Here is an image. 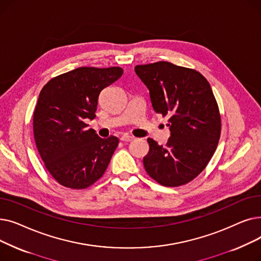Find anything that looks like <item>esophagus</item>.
<instances>
[{"mask_svg":"<svg viewBox=\"0 0 261 261\" xmlns=\"http://www.w3.org/2000/svg\"><path fill=\"white\" fill-rule=\"evenodd\" d=\"M133 140H134V136H131L129 134H123L120 138V141H122V142H131Z\"/></svg>","mask_w":261,"mask_h":261,"instance_id":"1","label":"esophagus"}]
</instances>
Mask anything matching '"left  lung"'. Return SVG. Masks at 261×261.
Returning a JSON list of instances; mask_svg holds the SVG:
<instances>
[{"mask_svg": "<svg viewBox=\"0 0 261 261\" xmlns=\"http://www.w3.org/2000/svg\"><path fill=\"white\" fill-rule=\"evenodd\" d=\"M134 70L149 90L154 111L168 117L170 129L166 146L147 140V173L168 187L193 181L207 166L220 139L221 117L211 85L196 70L167 61Z\"/></svg>", "mask_w": 261, "mask_h": 261, "instance_id": "1", "label": "left lung"}]
</instances>
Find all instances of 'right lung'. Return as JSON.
Segmentation results:
<instances>
[{"label": "right lung", "mask_w": 261, "mask_h": 261, "mask_svg": "<svg viewBox=\"0 0 261 261\" xmlns=\"http://www.w3.org/2000/svg\"><path fill=\"white\" fill-rule=\"evenodd\" d=\"M119 66L78 67L51 78L41 90L34 112V136L39 154L51 176L72 189H85L105 173L118 145L88 129L100 92L119 79Z\"/></svg>", "instance_id": "1"}]
</instances>
